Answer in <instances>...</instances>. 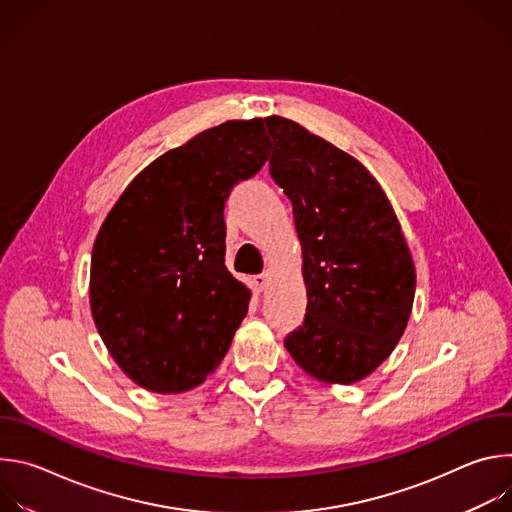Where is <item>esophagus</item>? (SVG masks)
I'll return each mask as SVG.
<instances>
[{"label": "esophagus", "instance_id": "34e87169", "mask_svg": "<svg viewBox=\"0 0 512 512\" xmlns=\"http://www.w3.org/2000/svg\"><path fill=\"white\" fill-rule=\"evenodd\" d=\"M269 281H271V271H265V273H261V275H255V279H253L257 291H265V289L269 287Z\"/></svg>", "mask_w": 512, "mask_h": 512}]
</instances>
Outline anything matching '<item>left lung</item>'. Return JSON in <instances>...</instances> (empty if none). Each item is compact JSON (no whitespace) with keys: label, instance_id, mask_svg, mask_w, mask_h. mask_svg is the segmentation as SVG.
<instances>
[{"label":"left lung","instance_id":"1","mask_svg":"<svg viewBox=\"0 0 512 512\" xmlns=\"http://www.w3.org/2000/svg\"><path fill=\"white\" fill-rule=\"evenodd\" d=\"M269 174L294 206L308 291L304 326L285 338L322 383L369 377L403 336L415 265L381 184L356 158L300 123L265 117Z\"/></svg>","mask_w":512,"mask_h":512}]
</instances>
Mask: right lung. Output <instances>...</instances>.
Here are the masks:
<instances>
[{"instance_id": "1", "label": "right lung", "mask_w": 512, "mask_h": 512, "mask_svg": "<svg viewBox=\"0 0 512 512\" xmlns=\"http://www.w3.org/2000/svg\"><path fill=\"white\" fill-rule=\"evenodd\" d=\"M263 119L227 121L143 168L93 245L95 326L139 387L204 383L247 316L251 289L225 267V202L269 154Z\"/></svg>"}]
</instances>
